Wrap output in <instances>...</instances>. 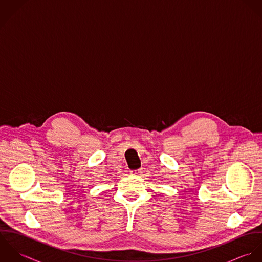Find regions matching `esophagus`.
I'll return each instance as SVG.
<instances>
[{
	"instance_id": "1",
	"label": "esophagus",
	"mask_w": 262,
	"mask_h": 262,
	"mask_svg": "<svg viewBox=\"0 0 262 262\" xmlns=\"http://www.w3.org/2000/svg\"><path fill=\"white\" fill-rule=\"evenodd\" d=\"M141 173H142L141 170H134V171H130V174H132V175H135V176H139V175H141Z\"/></svg>"
}]
</instances>
